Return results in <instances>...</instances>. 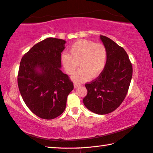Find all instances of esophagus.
Returning a JSON list of instances; mask_svg holds the SVG:
<instances>
[{
  "instance_id": "34e87169",
  "label": "esophagus",
  "mask_w": 153,
  "mask_h": 153,
  "mask_svg": "<svg viewBox=\"0 0 153 153\" xmlns=\"http://www.w3.org/2000/svg\"><path fill=\"white\" fill-rule=\"evenodd\" d=\"M80 86H81V85H80V84H77V83H74V88L75 89L79 88Z\"/></svg>"
}]
</instances>
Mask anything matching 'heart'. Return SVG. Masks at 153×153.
<instances>
[{
    "label": "heart",
    "instance_id": "1",
    "mask_svg": "<svg viewBox=\"0 0 153 153\" xmlns=\"http://www.w3.org/2000/svg\"><path fill=\"white\" fill-rule=\"evenodd\" d=\"M69 51L70 54L64 53L62 56V61L68 74L74 73L79 63L81 68L72 77L75 83H83L91 77L98 76L105 69L107 53L103 44L81 39L72 44Z\"/></svg>",
    "mask_w": 153,
    "mask_h": 153
}]
</instances>
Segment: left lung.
I'll use <instances>...</instances> for the list:
<instances>
[{
    "instance_id": "left-lung-1",
    "label": "left lung",
    "mask_w": 153,
    "mask_h": 153,
    "mask_svg": "<svg viewBox=\"0 0 153 153\" xmlns=\"http://www.w3.org/2000/svg\"><path fill=\"white\" fill-rule=\"evenodd\" d=\"M100 38L107 49L105 69L99 76L86 83L88 94L83 103L90 111L104 115L116 110L125 98L133 75L132 64L123 47L106 36Z\"/></svg>"
}]
</instances>
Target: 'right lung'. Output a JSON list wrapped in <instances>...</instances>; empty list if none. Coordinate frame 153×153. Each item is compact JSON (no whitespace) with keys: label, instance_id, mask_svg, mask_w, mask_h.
I'll return each mask as SVG.
<instances>
[{"label":"right lung","instance_id":"1","mask_svg":"<svg viewBox=\"0 0 153 153\" xmlns=\"http://www.w3.org/2000/svg\"><path fill=\"white\" fill-rule=\"evenodd\" d=\"M65 44L62 39L46 38L25 53L20 63L18 85L20 94L28 108L42 119L60 116L74 89L68 76L60 70Z\"/></svg>","mask_w":153,"mask_h":153}]
</instances>
